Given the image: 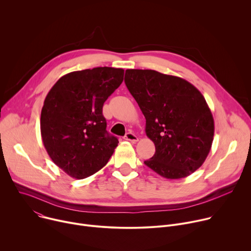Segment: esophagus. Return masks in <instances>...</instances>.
Listing matches in <instances>:
<instances>
[{"label":"esophagus","mask_w":251,"mask_h":251,"mask_svg":"<svg viewBox=\"0 0 251 251\" xmlns=\"http://www.w3.org/2000/svg\"><path fill=\"white\" fill-rule=\"evenodd\" d=\"M124 139H125V140H127V141L133 142V143H135V142H137V141H138V137H137L133 132H128V133H126V135H125Z\"/></svg>","instance_id":"obj_1"}]
</instances>
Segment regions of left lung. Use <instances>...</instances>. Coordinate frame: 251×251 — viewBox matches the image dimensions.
<instances>
[{
  "mask_svg": "<svg viewBox=\"0 0 251 251\" xmlns=\"http://www.w3.org/2000/svg\"><path fill=\"white\" fill-rule=\"evenodd\" d=\"M125 84L146 118L156 152L144 164L167 178H182L206 159L214 122L202 94L187 80L151 69H127Z\"/></svg>",
  "mask_w": 251,
  "mask_h": 251,
  "instance_id": "8db88e82",
  "label": "left lung"
}]
</instances>
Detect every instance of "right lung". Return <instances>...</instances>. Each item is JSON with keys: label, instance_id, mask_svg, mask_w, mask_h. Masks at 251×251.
I'll use <instances>...</instances> for the list:
<instances>
[{"label": "right lung", "instance_id": "obj_1", "mask_svg": "<svg viewBox=\"0 0 251 251\" xmlns=\"http://www.w3.org/2000/svg\"><path fill=\"white\" fill-rule=\"evenodd\" d=\"M123 76L124 69L107 66L74 71L48 93L41 113L43 142L52 162L70 176L95 174L118 146L106 131L102 107Z\"/></svg>", "mask_w": 251, "mask_h": 251}]
</instances>
